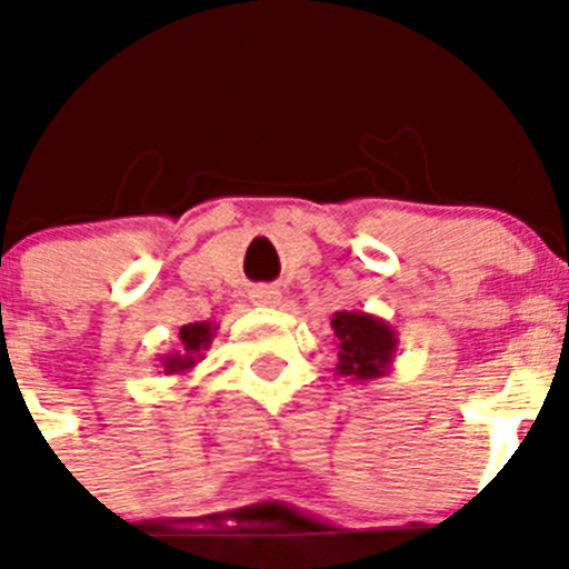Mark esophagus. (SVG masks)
I'll use <instances>...</instances> for the list:
<instances>
[{"label":"esophagus","instance_id":"obj_1","mask_svg":"<svg viewBox=\"0 0 569 569\" xmlns=\"http://www.w3.org/2000/svg\"><path fill=\"white\" fill-rule=\"evenodd\" d=\"M250 300L252 306H278L280 302V291L274 286H256L250 291Z\"/></svg>","mask_w":569,"mask_h":569}]
</instances>
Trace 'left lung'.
I'll return each instance as SVG.
<instances>
[{
	"instance_id": "obj_1",
	"label": "left lung",
	"mask_w": 569,
	"mask_h": 569,
	"mask_svg": "<svg viewBox=\"0 0 569 569\" xmlns=\"http://www.w3.org/2000/svg\"><path fill=\"white\" fill-rule=\"evenodd\" d=\"M330 327L338 347V377H349V382H371L391 371L399 338L386 319L366 311H336Z\"/></svg>"
}]
</instances>
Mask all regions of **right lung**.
Listing matches in <instances>:
<instances>
[{"label":"right lung","mask_w":569,"mask_h":569,"mask_svg":"<svg viewBox=\"0 0 569 569\" xmlns=\"http://www.w3.org/2000/svg\"><path fill=\"white\" fill-rule=\"evenodd\" d=\"M217 325L211 321H189L178 330V343L176 349L164 352L159 358V369L168 377H183L194 369V366L203 360V352L214 341Z\"/></svg>","instance_id":"obj_1"}]
</instances>
